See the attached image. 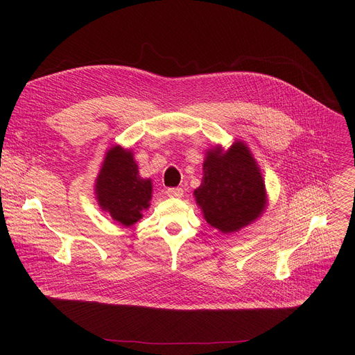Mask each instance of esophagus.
Here are the masks:
<instances>
[{"instance_id":"34e87169","label":"esophagus","mask_w":355,"mask_h":355,"mask_svg":"<svg viewBox=\"0 0 355 355\" xmlns=\"http://www.w3.org/2000/svg\"><path fill=\"white\" fill-rule=\"evenodd\" d=\"M166 194L170 197H181L184 194V190L181 187H174V189H168Z\"/></svg>"}]
</instances>
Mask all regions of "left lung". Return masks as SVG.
<instances>
[{
    "label": "left lung",
    "instance_id": "8db88e82",
    "mask_svg": "<svg viewBox=\"0 0 355 355\" xmlns=\"http://www.w3.org/2000/svg\"><path fill=\"white\" fill-rule=\"evenodd\" d=\"M202 171L194 196L210 226L232 233L262 214L266 206L263 178L243 142H234L226 154L218 146L211 149Z\"/></svg>",
    "mask_w": 355,
    "mask_h": 355
}]
</instances>
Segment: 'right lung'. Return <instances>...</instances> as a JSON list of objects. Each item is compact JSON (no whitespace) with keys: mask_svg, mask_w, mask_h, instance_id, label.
I'll use <instances>...</instances> for the list:
<instances>
[{"mask_svg":"<svg viewBox=\"0 0 355 355\" xmlns=\"http://www.w3.org/2000/svg\"><path fill=\"white\" fill-rule=\"evenodd\" d=\"M151 194V180L139 177L132 153L121 146L110 148L96 180L101 207L122 226H132L149 207Z\"/></svg>","mask_w":355,"mask_h":355,"instance_id":"obj_1","label":"right lung"}]
</instances>
